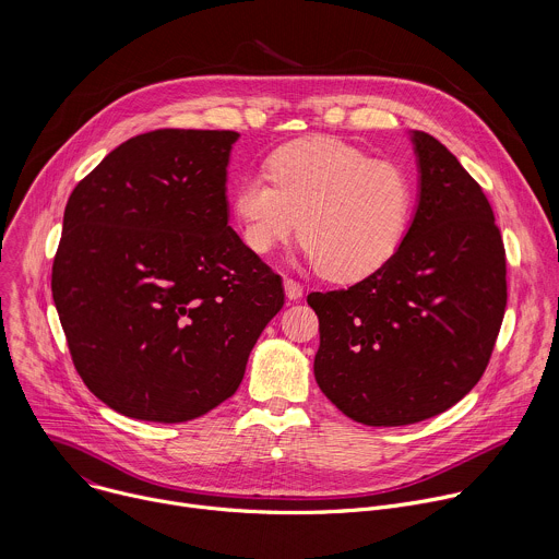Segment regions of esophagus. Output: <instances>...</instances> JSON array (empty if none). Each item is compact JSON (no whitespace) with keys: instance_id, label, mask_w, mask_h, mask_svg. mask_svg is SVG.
I'll list each match as a JSON object with an SVG mask.
<instances>
[{"instance_id":"1","label":"esophagus","mask_w":559,"mask_h":559,"mask_svg":"<svg viewBox=\"0 0 559 559\" xmlns=\"http://www.w3.org/2000/svg\"><path fill=\"white\" fill-rule=\"evenodd\" d=\"M283 287H285V296H287L289 300H298V298L302 296V285L296 283L294 278H285V281H283Z\"/></svg>"}]
</instances>
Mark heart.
I'll return each mask as SVG.
<instances>
[{"instance_id":"heart-1","label":"heart","mask_w":559,"mask_h":559,"mask_svg":"<svg viewBox=\"0 0 559 559\" xmlns=\"http://www.w3.org/2000/svg\"><path fill=\"white\" fill-rule=\"evenodd\" d=\"M267 175L272 185L250 175L231 197L238 234L254 254L300 231L307 263L332 281H358L401 248L414 192L395 164L332 136H307L278 147Z\"/></svg>"}]
</instances>
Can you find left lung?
<instances>
[{"mask_svg":"<svg viewBox=\"0 0 559 559\" xmlns=\"http://www.w3.org/2000/svg\"><path fill=\"white\" fill-rule=\"evenodd\" d=\"M418 205L401 248L338 292H313V376L352 420L403 427L433 418L483 378L507 307L493 210L457 158L412 130Z\"/></svg>","mask_w":559,"mask_h":559,"instance_id":"8db88e82","label":"left lung"}]
</instances>
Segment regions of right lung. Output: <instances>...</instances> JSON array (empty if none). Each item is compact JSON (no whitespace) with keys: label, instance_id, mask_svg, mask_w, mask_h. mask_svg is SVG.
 <instances>
[{"label":"right lung","instance_id":"add662e5","mask_svg":"<svg viewBox=\"0 0 559 559\" xmlns=\"http://www.w3.org/2000/svg\"><path fill=\"white\" fill-rule=\"evenodd\" d=\"M238 136H132L68 199L52 298L79 376L121 416L188 423L227 401L285 302L227 225Z\"/></svg>","mask_w":559,"mask_h":559}]
</instances>
